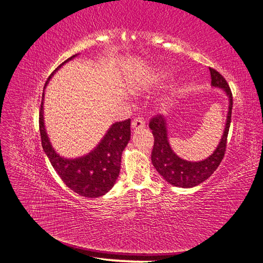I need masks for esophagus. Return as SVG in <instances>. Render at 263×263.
Here are the masks:
<instances>
[{
    "label": "esophagus",
    "mask_w": 263,
    "mask_h": 263,
    "mask_svg": "<svg viewBox=\"0 0 263 263\" xmlns=\"http://www.w3.org/2000/svg\"><path fill=\"white\" fill-rule=\"evenodd\" d=\"M145 127V121L140 117H137V118H134L133 122H132V128H133V132L136 133L137 130L139 129H142Z\"/></svg>",
    "instance_id": "obj_1"
}]
</instances>
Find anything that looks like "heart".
Instances as JSON below:
<instances>
[{
    "label": "heart",
    "mask_w": 263,
    "mask_h": 263,
    "mask_svg": "<svg viewBox=\"0 0 263 263\" xmlns=\"http://www.w3.org/2000/svg\"><path fill=\"white\" fill-rule=\"evenodd\" d=\"M169 77H170L169 71L161 70L160 72L157 73L156 80L161 82V81H164L165 79H168ZM172 102H173V98H172V97H166V98L163 100V102H162V106H163L164 108H169V107L171 106V104H172Z\"/></svg>",
    "instance_id": "1"
}]
</instances>
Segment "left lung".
Listing matches in <instances>:
<instances>
[{
	"label": "left lung",
	"instance_id": "obj_1",
	"mask_svg": "<svg viewBox=\"0 0 263 263\" xmlns=\"http://www.w3.org/2000/svg\"><path fill=\"white\" fill-rule=\"evenodd\" d=\"M210 72L212 86L224 91L228 98V112L225 128L222 132L219 144L210 157L201 161H187L185 159L180 158L170 146L166 118L162 115H159L151 119L149 124L155 138L153 154H151V162H153L158 173L173 186L187 189L201 184L218 168L225 155L227 135L230 126V119H232L233 94L226 80L219 72L212 68H210Z\"/></svg>",
	"mask_w": 263,
	"mask_h": 263
}]
</instances>
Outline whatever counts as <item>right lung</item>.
Masks as SVG:
<instances>
[{"label":"right lung","instance_id":"1","mask_svg":"<svg viewBox=\"0 0 263 263\" xmlns=\"http://www.w3.org/2000/svg\"><path fill=\"white\" fill-rule=\"evenodd\" d=\"M78 55L79 53H76L62 62L47 80L39 112V130L45 154L65 184L81 196L99 197L106 194L114 186L119 176L122 153L130 139V119L110 125L94 149L78 158H65L54 150L44 121V98L47 84L65 63Z\"/></svg>","mask_w":263,"mask_h":263}]
</instances>
